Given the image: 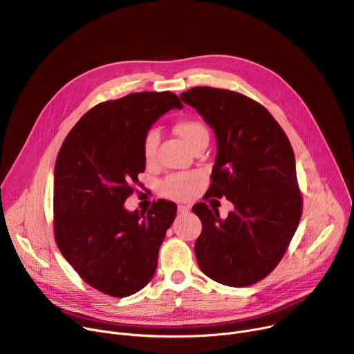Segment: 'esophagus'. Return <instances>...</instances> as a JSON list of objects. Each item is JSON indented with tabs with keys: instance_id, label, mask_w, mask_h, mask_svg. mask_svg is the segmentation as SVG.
<instances>
[{
	"instance_id": "1",
	"label": "esophagus",
	"mask_w": 354,
	"mask_h": 354,
	"mask_svg": "<svg viewBox=\"0 0 354 354\" xmlns=\"http://www.w3.org/2000/svg\"><path fill=\"white\" fill-rule=\"evenodd\" d=\"M189 210H190V207L187 205H179L178 206V213L179 214H186V213H189Z\"/></svg>"
}]
</instances>
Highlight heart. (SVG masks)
Masks as SVG:
<instances>
[{
  "label": "heart",
  "mask_w": 354,
  "mask_h": 354,
  "mask_svg": "<svg viewBox=\"0 0 354 354\" xmlns=\"http://www.w3.org/2000/svg\"><path fill=\"white\" fill-rule=\"evenodd\" d=\"M175 133L182 138V141L190 148H196L201 142H209V130L203 122L198 119H183L176 122L174 126ZM160 142V134L157 130L151 129L145 133L142 140V154L144 160L151 164L154 162L157 156V148ZM198 180V175L189 172V174H175L168 176L162 185L161 192L164 196L175 200H185L190 197L193 193L196 183Z\"/></svg>",
  "instance_id": "heart-1"
}]
</instances>
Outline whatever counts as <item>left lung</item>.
<instances>
[{
    "instance_id": "left-lung-1",
    "label": "left lung",
    "mask_w": 354,
    "mask_h": 354,
    "mask_svg": "<svg viewBox=\"0 0 354 354\" xmlns=\"http://www.w3.org/2000/svg\"><path fill=\"white\" fill-rule=\"evenodd\" d=\"M180 99L217 137L207 197H227L234 205L225 220L206 203L193 206L203 225L194 243L197 263L221 284H255L279 265L301 218L291 144L268 109L242 93L194 86Z\"/></svg>"
}]
</instances>
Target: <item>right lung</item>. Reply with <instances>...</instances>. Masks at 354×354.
Masks as SVG:
<instances>
[{"mask_svg":"<svg viewBox=\"0 0 354 354\" xmlns=\"http://www.w3.org/2000/svg\"><path fill=\"white\" fill-rule=\"evenodd\" d=\"M182 109L169 92H136L88 111L66 137L55 167V238L80 277L97 291L129 297L153 279L176 205L158 200L144 213L124 209L145 169L151 124Z\"/></svg>","mask_w":354,"mask_h":354,"instance_id":"1","label":"right lung"}]
</instances>
